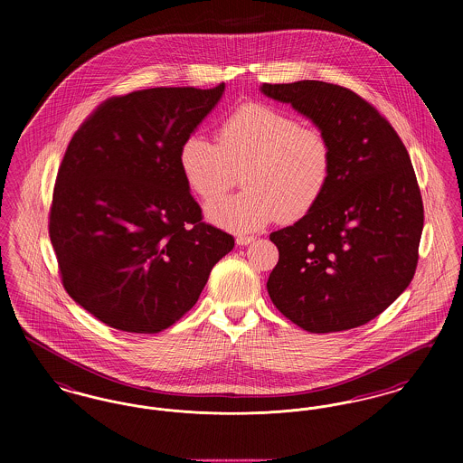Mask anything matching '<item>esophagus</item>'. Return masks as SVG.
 I'll return each instance as SVG.
<instances>
[{
  "label": "esophagus",
  "instance_id": "1",
  "mask_svg": "<svg viewBox=\"0 0 463 463\" xmlns=\"http://www.w3.org/2000/svg\"><path fill=\"white\" fill-rule=\"evenodd\" d=\"M253 241H255L253 236H238V238H236V244H238V246H246V244H250V242Z\"/></svg>",
  "mask_w": 463,
  "mask_h": 463
}]
</instances>
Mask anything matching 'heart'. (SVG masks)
Masks as SVG:
<instances>
[{
    "instance_id": "b5f03b06",
    "label": "heart",
    "mask_w": 463,
    "mask_h": 463,
    "mask_svg": "<svg viewBox=\"0 0 463 463\" xmlns=\"http://www.w3.org/2000/svg\"><path fill=\"white\" fill-rule=\"evenodd\" d=\"M217 144L189 135L178 165L191 191L215 201L232 189L241 172L242 193L206 206L208 221L234 232H253L272 221H298L319 203L333 172L328 135L302 127L272 106L250 102L219 127Z\"/></svg>"
}]
</instances>
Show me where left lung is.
I'll use <instances>...</instances> for the list:
<instances>
[{
  "label": "left lung",
  "instance_id": "obj_1",
  "mask_svg": "<svg viewBox=\"0 0 463 463\" xmlns=\"http://www.w3.org/2000/svg\"><path fill=\"white\" fill-rule=\"evenodd\" d=\"M260 91L328 135L333 172L319 203L270 234L279 250L267 291L310 333L374 319L408 288L419 262L423 203L392 125L353 90L325 81L264 83Z\"/></svg>",
  "mask_w": 463,
  "mask_h": 463
}]
</instances>
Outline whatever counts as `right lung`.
<instances>
[{"mask_svg":"<svg viewBox=\"0 0 463 463\" xmlns=\"http://www.w3.org/2000/svg\"><path fill=\"white\" fill-rule=\"evenodd\" d=\"M223 90L159 87L112 97L67 146L50 241L69 297L110 328H170L234 248L231 234L203 222L178 165L182 142Z\"/></svg>","mask_w":463,"mask_h":463,"instance_id":"right-lung-1","label":"right lung"}]
</instances>
